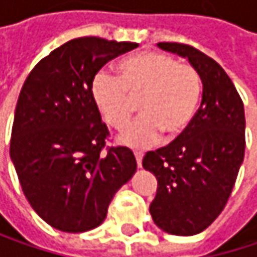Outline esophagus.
I'll return each mask as SVG.
<instances>
[{"label": "esophagus", "mask_w": 257, "mask_h": 257, "mask_svg": "<svg viewBox=\"0 0 257 257\" xmlns=\"http://www.w3.org/2000/svg\"><path fill=\"white\" fill-rule=\"evenodd\" d=\"M134 155H135V159H137V165H138V168H141V162H143V152H134Z\"/></svg>", "instance_id": "obj_1"}]
</instances>
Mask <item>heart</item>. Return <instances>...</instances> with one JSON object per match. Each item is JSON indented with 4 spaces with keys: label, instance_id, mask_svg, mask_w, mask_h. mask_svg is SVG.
<instances>
[{
    "label": "heart",
    "instance_id": "heart-1",
    "mask_svg": "<svg viewBox=\"0 0 257 257\" xmlns=\"http://www.w3.org/2000/svg\"><path fill=\"white\" fill-rule=\"evenodd\" d=\"M202 95L199 73L161 52H140L116 65V76L101 71L92 83V99L110 128L123 131L137 104L141 117L120 137L131 147H149L161 135L180 137L192 123Z\"/></svg>",
    "mask_w": 257,
    "mask_h": 257
}]
</instances>
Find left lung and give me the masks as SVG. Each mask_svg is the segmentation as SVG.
Wrapping results in <instances>:
<instances>
[{
	"instance_id": "1",
	"label": "left lung",
	"mask_w": 257,
	"mask_h": 257,
	"mask_svg": "<svg viewBox=\"0 0 257 257\" xmlns=\"http://www.w3.org/2000/svg\"><path fill=\"white\" fill-rule=\"evenodd\" d=\"M187 58L202 81L192 123L168 146L147 152L143 168L158 180L150 214L162 231L189 236L207 229L225 208L245 149L242 101L225 70L198 49L158 43Z\"/></svg>"
}]
</instances>
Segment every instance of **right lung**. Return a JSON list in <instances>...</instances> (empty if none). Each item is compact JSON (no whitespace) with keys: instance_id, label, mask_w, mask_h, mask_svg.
I'll return each mask as SVG.
<instances>
[{"instance_id":"1","label":"right lung","mask_w":257,"mask_h":257,"mask_svg":"<svg viewBox=\"0 0 257 257\" xmlns=\"http://www.w3.org/2000/svg\"><path fill=\"white\" fill-rule=\"evenodd\" d=\"M137 43L81 37L43 58L19 93L10 158L34 211L62 232L99 226L137 171L128 147H105L108 128L92 99L96 73Z\"/></svg>"}]
</instances>
